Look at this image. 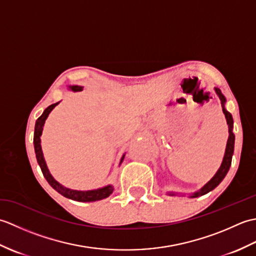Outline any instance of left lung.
Wrapping results in <instances>:
<instances>
[{
  "instance_id": "left-lung-1",
  "label": "left lung",
  "mask_w": 256,
  "mask_h": 256,
  "mask_svg": "<svg viewBox=\"0 0 256 256\" xmlns=\"http://www.w3.org/2000/svg\"><path fill=\"white\" fill-rule=\"evenodd\" d=\"M216 94L219 96V99L221 101L222 104V110H224V113L226 118L228 125H229V138H228V143H226V154L224 157V162L219 168V170L216 172V175L214 176V178L211 180L201 188L199 192H194L192 196H190L192 198H196L199 197V196H204L206 194H208L211 190H214L218 184L224 180V178L226 177V172H229V168L231 166V162H232V155H233V150H234V134L232 133V128H233V118L232 116L230 114V112H228L224 108V102H226V98L224 96V94H221V91L219 89L216 88Z\"/></svg>"
}]
</instances>
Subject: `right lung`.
Listing matches in <instances>:
<instances>
[{"label": "right lung", "instance_id": "add662e5", "mask_svg": "<svg viewBox=\"0 0 256 256\" xmlns=\"http://www.w3.org/2000/svg\"><path fill=\"white\" fill-rule=\"evenodd\" d=\"M72 90L74 91H80L82 90V86H70ZM58 104L57 103H54V104L48 106L46 110L42 112V116L36 120V124H35V132H34V148H35V153H36V158L38 164L40 166V170L42 172V175L46 178V180L48 182V184L50 186L58 192L60 194H62L64 197L72 199L76 201H81V202H91V201H96V200H101L108 198L113 192V187L112 186H106L103 187L100 189L96 190H89V192H77V190H72L68 189L66 187L62 186L60 184L57 182L55 179L52 178V176L50 175V170H48L46 162L44 160V156H42V146H40V136L42 133V126H44V123L46 121V118L48 116V114L50 113V111L52 110ZM124 156L122 157L121 162L123 160Z\"/></svg>", "mask_w": 256, "mask_h": 256}]
</instances>
